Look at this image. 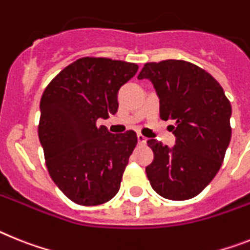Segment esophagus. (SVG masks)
<instances>
[{"label": "esophagus", "instance_id": "obj_1", "mask_svg": "<svg viewBox=\"0 0 250 250\" xmlns=\"http://www.w3.org/2000/svg\"><path fill=\"white\" fill-rule=\"evenodd\" d=\"M137 140H138V144H146V141H147V138L145 137L144 135H141V133H137Z\"/></svg>", "mask_w": 250, "mask_h": 250}]
</instances>
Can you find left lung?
Listing matches in <instances>:
<instances>
[{
	"instance_id": "obj_1",
	"label": "left lung",
	"mask_w": 250,
	"mask_h": 250,
	"mask_svg": "<svg viewBox=\"0 0 250 250\" xmlns=\"http://www.w3.org/2000/svg\"><path fill=\"white\" fill-rule=\"evenodd\" d=\"M138 79L154 83L160 118L175 122V145L148 140L154 160L146 167L152 189L171 201L200 194L221 167L231 138V105L208 72L182 60L145 63Z\"/></svg>"
}]
</instances>
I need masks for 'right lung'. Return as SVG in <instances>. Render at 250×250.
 <instances>
[{"label":"right lung","instance_id":"obj_1","mask_svg":"<svg viewBox=\"0 0 250 250\" xmlns=\"http://www.w3.org/2000/svg\"><path fill=\"white\" fill-rule=\"evenodd\" d=\"M137 70L125 61L79 58L42 95L38 135L48 173L77 205L98 206L118 193L137 135H113L96 122L117 113L119 89Z\"/></svg>","mask_w":250,"mask_h":250}]
</instances>
